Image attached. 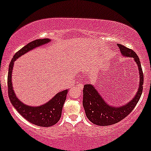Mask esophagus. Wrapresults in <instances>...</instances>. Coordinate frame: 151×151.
<instances>
[{
  "instance_id": "34e87169",
  "label": "esophagus",
  "mask_w": 151,
  "mask_h": 151,
  "mask_svg": "<svg viewBox=\"0 0 151 151\" xmlns=\"http://www.w3.org/2000/svg\"><path fill=\"white\" fill-rule=\"evenodd\" d=\"M83 86H84L83 84H81V83L79 84V87H80L81 88H82V87H83Z\"/></svg>"
}]
</instances>
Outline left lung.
<instances>
[{
    "instance_id": "1",
    "label": "left lung",
    "mask_w": 151,
    "mask_h": 151,
    "mask_svg": "<svg viewBox=\"0 0 151 151\" xmlns=\"http://www.w3.org/2000/svg\"><path fill=\"white\" fill-rule=\"evenodd\" d=\"M122 54L125 57H132L137 63L140 73V82L137 92L132 100L120 107H112L107 105L92 84H85L83 89V107L86 115L91 122L100 126H107L121 121L133 110L141 97L143 92V73L140 59L132 49L117 44Z\"/></svg>"
}]
</instances>
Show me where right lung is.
<instances>
[{
	"label": "right lung",
	"instance_id": "obj_1",
	"mask_svg": "<svg viewBox=\"0 0 151 151\" xmlns=\"http://www.w3.org/2000/svg\"><path fill=\"white\" fill-rule=\"evenodd\" d=\"M50 41L49 39H37L29 43L27 45L24 46L15 54L13 59H11L8 69V97L11 104L24 118L31 123L41 127H50L57 123L62 115L63 105L67 99L68 90L66 89L59 92L51 100L43 105L39 107L26 105L21 102L15 94L11 83V74L14 62L18 58L38 46L47 44Z\"/></svg>",
	"mask_w": 151,
	"mask_h": 151
}]
</instances>
